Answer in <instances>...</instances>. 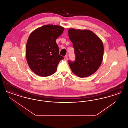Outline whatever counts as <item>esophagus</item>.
Returning a JSON list of instances; mask_svg holds the SVG:
<instances>
[{"mask_svg": "<svg viewBox=\"0 0 128 128\" xmlns=\"http://www.w3.org/2000/svg\"><path fill=\"white\" fill-rule=\"evenodd\" d=\"M64 60H66V61H67V60H68V55H66V56H65V57H64Z\"/></svg>", "mask_w": 128, "mask_h": 128, "instance_id": "esophagus-1", "label": "esophagus"}]
</instances>
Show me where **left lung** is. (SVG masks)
Here are the masks:
<instances>
[{
  "label": "left lung",
  "instance_id": "1",
  "mask_svg": "<svg viewBox=\"0 0 128 128\" xmlns=\"http://www.w3.org/2000/svg\"><path fill=\"white\" fill-rule=\"evenodd\" d=\"M68 34L73 44L76 56L75 61H68L72 72L81 78L91 75L96 72L102 62V41L95 34L88 30L70 28Z\"/></svg>",
  "mask_w": 128,
  "mask_h": 128
}]
</instances>
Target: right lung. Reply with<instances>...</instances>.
I'll return each mask as SVG.
<instances>
[{
	"label": "right lung",
	"instance_id": "1",
	"mask_svg": "<svg viewBox=\"0 0 128 128\" xmlns=\"http://www.w3.org/2000/svg\"><path fill=\"white\" fill-rule=\"evenodd\" d=\"M64 28L46 25L34 30L29 37L26 48V58L30 70L37 75L47 77L55 73L60 61L64 59L59 54L56 39Z\"/></svg>",
	"mask_w": 128,
	"mask_h": 128
}]
</instances>
